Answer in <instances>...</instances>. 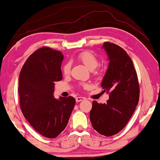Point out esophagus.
Masks as SVG:
<instances>
[{
  "label": "esophagus",
  "instance_id": "esophagus-1",
  "mask_svg": "<svg viewBox=\"0 0 160 160\" xmlns=\"http://www.w3.org/2000/svg\"><path fill=\"white\" fill-rule=\"evenodd\" d=\"M84 99H85V98L83 97H78L76 98V102H81V101H83V100H84Z\"/></svg>",
  "mask_w": 160,
  "mask_h": 160
}]
</instances>
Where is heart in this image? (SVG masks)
Masks as SVG:
<instances>
[{
    "instance_id": "b5f03b06",
    "label": "heart",
    "mask_w": 160,
    "mask_h": 160,
    "mask_svg": "<svg viewBox=\"0 0 160 160\" xmlns=\"http://www.w3.org/2000/svg\"><path fill=\"white\" fill-rule=\"evenodd\" d=\"M78 59L91 70H93L99 65V61L97 58L96 57L94 54L89 51H84V52H81L78 55ZM70 63L68 62L64 63V65L62 67V71H63V74L68 75L70 72Z\"/></svg>"
}]
</instances>
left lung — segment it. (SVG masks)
Wrapping results in <instances>:
<instances>
[{
    "label": "left lung",
    "mask_w": 160,
    "mask_h": 160,
    "mask_svg": "<svg viewBox=\"0 0 160 160\" xmlns=\"http://www.w3.org/2000/svg\"><path fill=\"white\" fill-rule=\"evenodd\" d=\"M102 48L109 63L101 86L109 93L106 103L93 101L90 119L99 134L112 136L122 130L136 110L139 99V84L131 58L124 49L106 42Z\"/></svg>",
    "instance_id": "left-lung-1"
}]
</instances>
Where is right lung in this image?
<instances>
[{
	"label": "right lung",
	"mask_w": 160,
	"mask_h": 160,
	"mask_svg": "<svg viewBox=\"0 0 160 160\" xmlns=\"http://www.w3.org/2000/svg\"><path fill=\"white\" fill-rule=\"evenodd\" d=\"M63 55L49 47L29 56L18 79L20 108L31 127L42 136L54 138L67 127L76 104L74 97L54 98V82L62 79Z\"/></svg>",
	"instance_id": "1"
}]
</instances>
